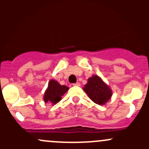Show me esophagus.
Returning <instances> with one entry per match:
<instances>
[{
    "label": "esophagus",
    "mask_w": 149,
    "mask_h": 149,
    "mask_svg": "<svg viewBox=\"0 0 149 149\" xmlns=\"http://www.w3.org/2000/svg\"><path fill=\"white\" fill-rule=\"evenodd\" d=\"M73 86H80V84H79V83H76V84H73Z\"/></svg>",
    "instance_id": "obj_1"
}]
</instances>
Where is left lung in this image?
Masks as SVG:
<instances>
[{
  "label": "left lung",
  "instance_id": "1",
  "mask_svg": "<svg viewBox=\"0 0 149 149\" xmlns=\"http://www.w3.org/2000/svg\"><path fill=\"white\" fill-rule=\"evenodd\" d=\"M83 89L88 97L99 105H104L112 95V89L97 75H94L88 79Z\"/></svg>",
  "mask_w": 149,
  "mask_h": 149
}]
</instances>
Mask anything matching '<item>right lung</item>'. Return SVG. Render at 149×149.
I'll return each mask as SVG.
<instances>
[{"label": "right lung", "instance_id": "add662e5", "mask_svg": "<svg viewBox=\"0 0 149 149\" xmlns=\"http://www.w3.org/2000/svg\"><path fill=\"white\" fill-rule=\"evenodd\" d=\"M69 89V87L61 85L58 81L52 79L48 83V86L44 94L43 100L45 103L49 102L52 105L59 102L62 96Z\"/></svg>", "mask_w": 149, "mask_h": 149}]
</instances>
